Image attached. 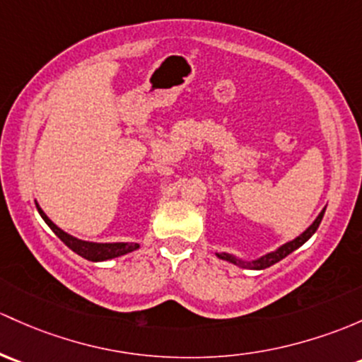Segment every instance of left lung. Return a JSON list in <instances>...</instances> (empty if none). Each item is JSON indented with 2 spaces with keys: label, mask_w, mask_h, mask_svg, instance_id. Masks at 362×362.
Wrapping results in <instances>:
<instances>
[{
  "label": "left lung",
  "mask_w": 362,
  "mask_h": 362,
  "mask_svg": "<svg viewBox=\"0 0 362 362\" xmlns=\"http://www.w3.org/2000/svg\"><path fill=\"white\" fill-rule=\"evenodd\" d=\"M325 210H326V208H325ZM325 210L319 213V216L314 220V223H312V226L305 232H303V234H300L296 239H293V241L286 243V245H283L279 250H276V251H272V253L265 255V257L258 258V260H255V262H241V260H238V258L230 257V255H226V253L218 255V258H222V260H227V262H232V264H239V265H243V267H248V269H267V267H271V265L277 264V262H279V260H283L284 257H288V255H290L291 251H295L296 248H300V246H302L303 243H305L307 239H309L310 235L314 234L315 230H317L319 223H321L322 216H325Z\"/></svg>",
  "instance_id": "left-lung-1"
}]
</instances>
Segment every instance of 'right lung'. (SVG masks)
<instances>
[{
	"label": "right lung",
	"mask_w": 362,
	"mask_h": 362,
	"mask_svg": "<svg viewBox=\"0 0 362 362\" xmlns=\"http://www.w3.org/2000/svg\"><path fill=\"white\" fill-rule=\"evenodd\" d=\"M36 208H37V211H40L41 218L48 223V227H50V229L55 232L57 235H59L60 241H62L64 245L69 246V248L74 251V253H78L79 257L86 258V260H90V262L111 260V258L121 257V255L130 253V251L139 248V245H136V243H109V245H98V243H88V241H81V239H76V238H72V235L67 234V232L59 229V227H57L55 223H53L52 220L45 215V211L41 210L37 204H36Z\"/></svg>",
	"instance_id": "right-lung-1"
}]
</instances>
